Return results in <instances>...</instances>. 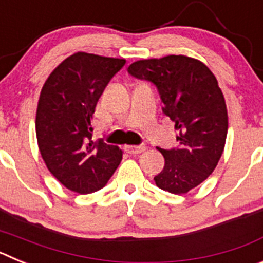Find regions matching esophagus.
<instances>
[{"label":"esophagus","mask_w":263,"mask_h":263,"mask_svg":"<svg viewBox=\"0 0 263 263\" xmlns=\"http://www.w3.org/2000/svg\"><path fill=\"white\" fill-rule=\"evenodd\" d=\"M145 150H146L145 145H141V146L126 145V146H125V152L129 153V154H139V153H143Z\"/></svg>","instance_id":"obj_1"}]
</instances>
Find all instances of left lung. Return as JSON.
<instances>
[{
    "instance_id": "left-lung-1",
    "label": "left lung",
    "mask_w": 263,
    "mask_h": 263,
    "mask_svg": "<svg viewBox=\"0 0 263 263\" xmlns=\"http://www.w3.org/2000/svg\"><path fill=\"white\" fill-rule=\"evenodd\" d=\"M127 71L157 85L164 115L178 130V148H158L164 167L155 184L171 194H187L213 173L224 152L228 110L217 79L203 62L185 55L137 60Z\"/></svg>"
}]
</instances>
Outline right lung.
I'll return each instance as SVG.
<instances>
[{"label":"right lung","instance_id":"obj_1","mask_svg":"<svg viewBox=\"0 0 263 263\" xmlns=\"http://www.w3.org/2000/svg\"><path fill=\"white\" fill-rule=\"evenodd\" d=\"M125 63L79 51L42 87L35 117L39 152L48 171L71 191L85 195L103 188L122 159L118 146L90 139V120L106 84Z\"/></svg>","mask_w":263,"mask_h":263}]
</instances>
